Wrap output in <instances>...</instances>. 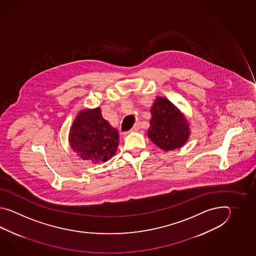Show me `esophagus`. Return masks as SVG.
Masks as SVG:
<instances>
[{
    "label": "esophagus",
    "instance_id": "esophagus-1",
    "mask_svg": "<svg viewBox=\"0 0 256 256\" xmlns=\"http://www.w3.org/2000/svg\"><path fill=\"white\" fill-rule=\"evenodd\" d=\"M140 129V124H136V126H134L132 129H130L129 132H134Z\"/></svg>",
    "mask_w": 256,
    "mask_h": 256
}]
</instances>
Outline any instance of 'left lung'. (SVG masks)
I'll return each instance as SVG.
<instances>
[{
  "mask_svg": "<svg viewBox=\"0 0 256 256\" xmlns=\"http://www.w3.org/2000/svg\"><path fill=\"white\" fill-rule=\"evenodd\" d=\"M152 118L147 132L149 139L164 151L183 146L190 136L184 114L168 98L158 97L151 107Z\"/></svg>",
  "mask_w": 256,
  "mask_h": 256,
  "instance_id": "left-lung-1",
  "label": "left lung"
}]
</instances>
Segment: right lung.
Instances as JSON below:
<instances>
[{"mask_svg":"<svg viewBox=\"0 0 256 256\" xmlns=\"http://www.w3.org/2000/svg\"><path fill=\"white\" fill-rule=\"evenodd\" d=\"M68 141L76 156L90 163H104L119 146L118 130L104 120L100 108L82 110L70 130Z\"/></svg>","mask_w":256,"mask_h":256,"instance_id":"right-lung-1","label":"right lung"}]
</instances>
